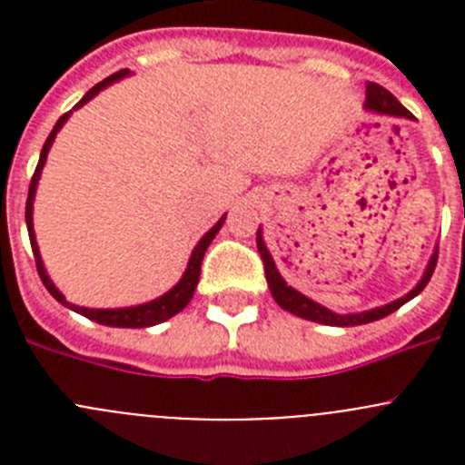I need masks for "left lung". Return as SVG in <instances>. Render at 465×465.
Wrapping results in <instances>:
<instances>
[{"label":"left lung","instance_id":"1","mask_svg":"<svg viewBox=\"0 0 465 465\" xmlns=\"http://www.w3.org/2000/svg\"><path fill=\"white\" fill-rule=\"evenodd\" d=\"M365 93H368L365 106H368L371 111L386 114V116L410 118V111L405 109V106H402L401 102L389 93V90L381 88L380 84H368V90H365ZM256 246H258V253H261L262 258V265H265V279H268L270 293H272V298L277 300V305L283 307L286 312H291V314L302 316V319H310V322H316V323H326V326H361V323H371V322H377V319H384V316L396 312L398 307H402L408 300H412L414 295H419L426 289V283H429L430 274H433L435 270V262H438V252H435L429 262V268H426L424 277H421V282H419L408 295L393 300V302H389V305L377 307V310H371V312H361V314H335V312L326 310V307L316 305L314 300L305 298V295L298 293V291L291 289L289 283L283 282L277 265H274L272 256H270V252L265 249V242H262L261 232H256Z\"/></svg>","mask_w":465,"mask_h":465}]
</instances>
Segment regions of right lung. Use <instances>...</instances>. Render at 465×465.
I'll use <instances>...</instances> for the list:
<instances>
[{"label": "right lung", "mask_w": 465, "mask_h": 465, "mask_svg": "<svg viewBox=\"0 0 465 465\" xmlns=\"http://www.w3.org/2000/svg\"><path fill=\"white\" fill-rule=\"evenodd\" d=\"M127 69H121V72L111 74V76H106L104 81H100V84L94 85V88H90L88 93H85L84 100L79 102L76 106L85 104L88 100H93L94 94L100 93L102 88H106L109 84H114V81L123 79V76H127ZM69 114L72 111H67V114H63L60 116V121L55 123V127L51 130V134H48L46 143H44V149H41V155H39V165H36L35 174H32V182H30V193H27V204H25V221H27V232H30V242H32V252H35V262H36V272H39L41 282H44V286L48 289V293L53 295V298L57 300V302H63V305L72 307V310H76L79 314L88 316V319H93V322L97 323H104V326H116V328H146V326H155V323H163L167 322L170 316L179 314V312L183 310V307L191 302L193 293H195V286H197V279H200V268H203V258H204V252H207V246L212 244V240L216 237V232L221 230V225H223L225 216L219 221V223L213 225L212 230H209L207 235L200 240V244L195 246V252H193L191 256V262H188L186 268V274L182 277V282L176 283L174 289L170 291V293H165L163 298L158 300H151V302H146V305H139V307H127V310H88V307H76V305H69L67 300H64V295L60 293V291L53 286V282L48 279L46 270H44V262H41V256H39V249H36V242H35V230H32V200H35V191H36V182H39V174H41V167H44V163H46V155H48V149H51L53 139H55L57 130L64 125V121L69 118Z\"/></svg>", "instance_id": "1"}]
</instances>
